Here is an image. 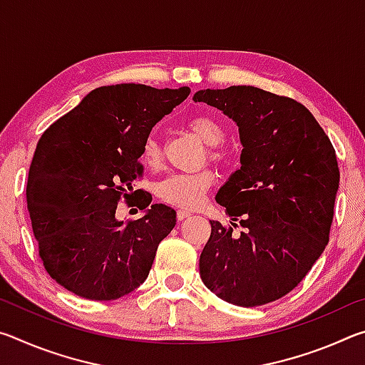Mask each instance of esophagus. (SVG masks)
Segmentation results:
<instances>
[{
	"mask_svg": "<svg viewBox=\"0 0 365 365\" xmlns=\"http://www.w3.org/2000/svg\"><path fill=\"white\" fill-rule=\"evenodd\" d=\"M190 215H191V212L187 211V209H178V211H177V219L178 220H185L187 217H190Z\"/></svg>",
	"mask_w": 365,
	"mask_h": 365,
	"instance_id": "34e87169",
	"label": "esophagus"
}]
</instances>
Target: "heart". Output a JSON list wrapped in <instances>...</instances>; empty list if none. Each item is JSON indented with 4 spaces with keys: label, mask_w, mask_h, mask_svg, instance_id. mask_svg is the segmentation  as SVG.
Here are the masks:
<instances>
[{
    "label": "heart",
    "mask_w": 365,
    "mask_h": 365,
    "mask_svg": "<svg viewBox=\"0 0 365 365\" xmlns=\"http://www.w3.org/2000/svg\"><path fill=\"white\" fill-rule=\"evenodd\" d=\"M190 128L200 137L207 146H219L225 140V130L220 123L209 115H197L190 120ZM211 158L220 160L222 154L212 151ZM163 159V150L158 138L151 135L141 146V160L148 168H158ZM214 175L209 170H201L196 174H172L163 178L156 185V195L159 200L174 206L195 207L200 206L205 200L206 191L212 187Z\"/></svg>",
    "instance_id": "heart-1"
}]
</instances>
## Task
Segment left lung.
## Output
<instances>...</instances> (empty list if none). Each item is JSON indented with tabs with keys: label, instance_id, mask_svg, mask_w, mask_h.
Here are the masks:
<instances>
[{
	"label": "left lung",
	"instance_id": "1",
	"mask_svg": "<svg viewBox=\"0 0 365 365\" xmlns=\"http://www.w3.org/2000/svg\"><path fill=\"white\" fill-rule=\"evenodd\" d=\"M195 101L238 125L243 150L215 200L245 232L211 220L200 274L230 304L262 306L292 292L322 255L339 183L336 154L301 103L256 86L200 90ZM230 222L232 225H237Z\"/></svg>",
	"mask_w": 365,
	"mask_h": 365
}]
</instances>
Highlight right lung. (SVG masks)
<instances>
[{"instance_id":"obj_1","label":"right lung","mask_w":365,"mask_h":365,"mask_svg":"<svg viewBox=\"0 0 365 365\" xmlns=\"http://www.w3.org/2000/svg\"><path fill=\"white\" fill-rule=\"evenodd\" d=\"M188 86H100L46 128L27 180V206L43 265L85 299L110 301L146 280L175 211L143 191L137 220L115 219L143 172L141 146L153 127L185 101ZM137 193V191H135ZM150 207V210H146Z\"/></svg>"}]
</instances>
